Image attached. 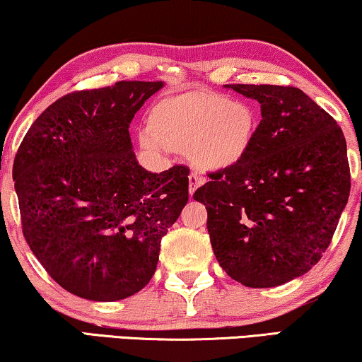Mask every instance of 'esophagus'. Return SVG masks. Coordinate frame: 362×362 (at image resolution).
Listing matches in <instances>:
<instances>
[{"label":"esophagus","mask_w":362,"mask_h":362,"mask_svg":"<svg viewBox=\"0 0 362 362\" xmlns=\"http://www.w3.org/2000/svg\"><path fill=\"white\" fill-rule=\"evenodd\" d=\"M204 182H206V180H204L201 175H197V173H191V175H189V194H191V196L199 186L204 185Z\"/></svg>","instance_id":"obj_1"}]
</instances>
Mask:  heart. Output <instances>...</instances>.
Returning <instances> with one entry per match:
<instances>
[{
	"mask_svg": "<svg viewBox=\"0 0 362 362\" xmlns=\"http://www.w3.org/2000/svg\"><path fill=\"white\" fill-rule=\"evenodd\" d=\"M259 117L250 103L211 91H182L156 101L139 144L146 153L187 151L204 171L230 170L253 148Z\"/></svg>",
	"mask_w": 362,
	"mask_h": 362,
	"instance_id": "b5f03b06",
	"label": "heart"
}]
</instances>
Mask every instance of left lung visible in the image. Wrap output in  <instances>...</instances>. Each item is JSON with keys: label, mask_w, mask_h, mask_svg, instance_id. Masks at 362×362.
Segmentation results:
<instances>
[{"label": "left lung", "mask_w": 362, "mask_h": 362, "mask_svg": "<svg viewBox=\"0 0 362 362\" xmlns=\"http://www.w3.org/2000/svg\"><path fill=\"white\" fill-rule=\"evenodd\" d=\"M261 104L242 163L209 173L194 192L207 209L214 255L246 287H276L320 261L346 206V140L329 114L294 86L225 85Z\"/></svg>", "instance_id": "left-lung-1"}]
</instances>
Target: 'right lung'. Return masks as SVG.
<instances>
[{"label":"right lung","instance_id":"1","mask_svg":"<svg viewBox=\"0 0 362 362\" xmlns=\"http://www.w3.org/2000/svg\"><path fill=\"white\" fill-rule=\"evenodd\" d=\"M163 81H117L50 104L16 153L23 233L52 279L96 302L148 284L160 243L186 206L189 170L139 165L129 125Z\"/></svg>","mask_w":362,"mask_h":362}]
</instances>
